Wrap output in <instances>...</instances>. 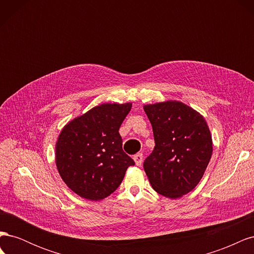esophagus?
<instances>
[{
    "mask_svg": "<svg viewBox=\"0 0 254 254\" xmlns=\"http://www.w3.org/2000/svg\"><path fill=\"white\" fill-rule=\"evenodd\" d=\"M133 160L137 166H141V164L143 162V155L142 153H136V155L133 157Z\"/></svg>",
    "mask_w": 254,
    "mask_h": 254,
    "instance_id": "esophagus-1",
    "label": "esophagus"
}]
</instances>
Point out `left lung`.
Instances as JSON below:
<instances>
[{"label": "left lung", "instance_id": "1", "mask_svg": "<svg viewBox=\"0 0 254 254\" xmlns=\"http://www.w3.org/2000/svg\"><path fill=\"white\" fill-rule=\"evenodd\" d=\"M144 111L156 143L143 164L152 189L172 199L190 193L212 157V136L205 120L177 101L145 105Z\"/></svg>", "mask_w": 254, "mask_h": 254}]
</instances>
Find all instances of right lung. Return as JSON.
Masks as SVG:
<instances>
[{
	"label": "right lung",
	"instance_id": "add662e5",
	"mask_svg": "<svg viewBox=\"0 0 254 254\" xmlns=\"http://www.w3.org/2000/svg\"><path fill=\"white\" fill-rule=\"evenodd\" d=\"M131 103L103 104L74 119L56 143V165L66 186L89 200L117 190L134 161L123 150L119 133Z\"/></svg>",
	"mask_w": 254,
	"mask_h": 254
}]
</instances>
